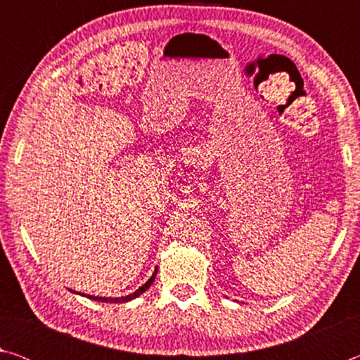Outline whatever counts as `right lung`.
I'll return each mask as SVG.
<instances>
[{"label":"right lung","mask_w":360,"mask_h":360,"mask_svg":"<svg viewBox=\"0 0 360 360\" xmlns=\"http://www.w3.org/2000/svg\"><path fill=\"white\" fill-rule=\"evenodd\" d=\"M155 275H157V268L154 270V273H152V276L148 279V281H146L141 288H138L135 292H133V294H129V295H125V297H115V298H112V297H95V295H85V294H81L82 297H87V298H90V300H95V302H105V303H125V302H130V300H133V298H136V297H139L143 294V292H146L148 290L149 288H150V284L154 283V279H155ZM71 290V289H70ZM71 292H75V294H79V292H76V290H71Z\"/></svg>","instance_id":"right-lung-1"}]
</instances>
